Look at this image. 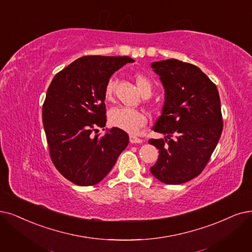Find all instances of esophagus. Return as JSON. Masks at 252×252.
<instances>
[{
	"mask_svg": "<svg viewBox=\"0 0 252 252\" xmlns=\"http://www.w3.org/2000/svg\"><path fill=\"white\" fill-rule=\"evenodd\" d=\"M129 139H130V143H131V144H140V143H143V139L138 138L135 135H129Z\"/></svg>",
	"mask_w": 252,
	"mask_h": 252,
	"instance_id": "esophagus-1",
	"label": "esophagus"
}]
</instances>
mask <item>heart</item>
I'll use <instances>...</instances> for the list:
<instances>
[{
  "label": "heart",
  "instance_id": "heart-1",
  "mask_svg": "<svg viewBox=\"0 0 252 252\" xmlns=\"http://www.w3.org/2000/svg\"><path fill=\"white\" fill-rule=\"evenodd\" d=\"M135 82L139 89L140 93L144 96H151L153 92V84L151 80L144 74H136ZM117 85L116 76H110L104 86V97L107 100H112L115 94V89ZM108 120L112 126L122 129L129 133H135L147 123V117L142 110L126 107L118 106L109 110Z\"/></svg>",
  "mask_w": 252,
  "mask_h": 252
}]
</instances>
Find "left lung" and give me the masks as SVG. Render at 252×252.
I'll return each mask as SVG.
<instances>
[{"label":"left lung","instance_id":"1","mask_svg":"<svg viewBox=\"0 0 252 252\" xmlns=\"http://www.w3.org/2000/svg\"><path fill=\"white\" fill-rule=\"evenodd\" d=\"M164 88V104L149 139L159 150L151 173L165 184H182L207 165L222 132L218 90L197 66L168 59L151 64Z\"/></svg>","mask_w":252,"mask_h":252}]
</instances>
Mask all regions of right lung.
Returning <instances> with one entry per match:
<instances>
[{
    "label": "right lung",
    "instance_id": "1",
    "mask_svg": "<svg viewBox=\"0 0 252 252\" xmlns=\"http://www.w3.org/2000/svg\"><path fill=\"white\" fill-rule=\"evenodd\" d=\"M129 57H82L50 83L42 107V121L50 158L70 182L92 186L104 179L129 143L122 129L105 127L104 86ZM104 130V129H103Z\"/></svg>",
    "mask_w": 252,
    "mask_h": 252
}]
</instances>
